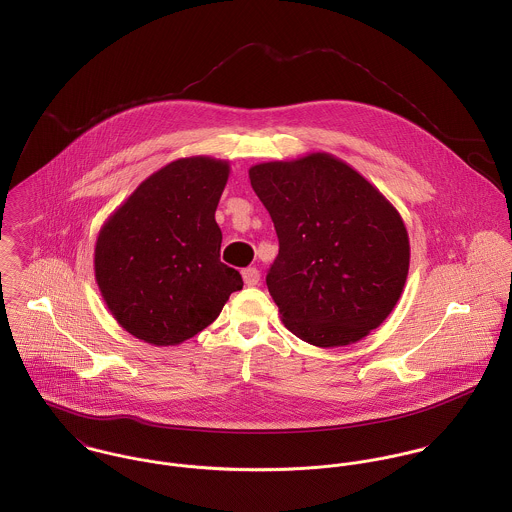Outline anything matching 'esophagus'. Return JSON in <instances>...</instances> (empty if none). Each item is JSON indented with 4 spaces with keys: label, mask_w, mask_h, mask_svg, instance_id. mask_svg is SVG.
Listing matches in <instances>:
<instances>
[{
    "label": "esophagus",
    "mask_w": 512,
    "mask_h": 512,
    "mask_svg": "<svg viewBox=\"0 0 512 512\" xmlns=\"http://www.w3.org/2000/svg\"><path fill=\"white\" fill-rule=\"evenodd\" d=\"M241 275H243V283L247 284V286H255V284H259V281H261V273L255 267L243 269Z\"/></svg>",
    "instance_id": "1"
}]
</instances>
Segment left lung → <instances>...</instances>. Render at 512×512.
<instances>
[{
  "mask_svg": "<svg viewBox=\"0 0 512 512\" xmlns=\"http://www.w3.org/2000/svg\"><path fill=\"white\" fill-rule=\"evenodd\" d=\"M249 178L279 237L267 286L284 326L318 347L349 345L379 328L410 263L397 208L328 153L261 163Z\"/></svg>",
  "mask_w": 512,
  "mask_h": 512,
  "instance_id": "8db88e82",
  "label": "left lung"
}]
</instances>
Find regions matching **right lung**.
<instances>
[{
	"instance_id": "right-lung-1",
	"label": "right lung",
	"mask_w": 512,
	"mask_h": 512,
	"mask_svg": "<svg viewBox=\"0 0 512 512\" xmlns=\"http://www.w3.org/2000/svg\"><path fill=\"white\" fill-rule=\"evenodd\" d=\"M229 165L172 161L143 180L100 229L96 283L117 324L151 345H176L208 328L241 275L220 261L216 208Z\"/></svg>"
}]
</instances>
